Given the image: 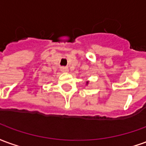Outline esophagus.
<instances>
[{
	"label": "esophagus",
	"instance_id": "34e87169",
	"mask_svg": "<svg viewBox=\"0 0 146 146\" xmlns=\"http://www.w3.org/2000/svg\"><path fill=\"white\" fill-rule=\"evenodd\" d=\"M61 71L63 73H67L69 71V69H68V67H61Z\"/></svg>",
	"mask_w": 146,
	"mask_h": 146
}]
</instances>
